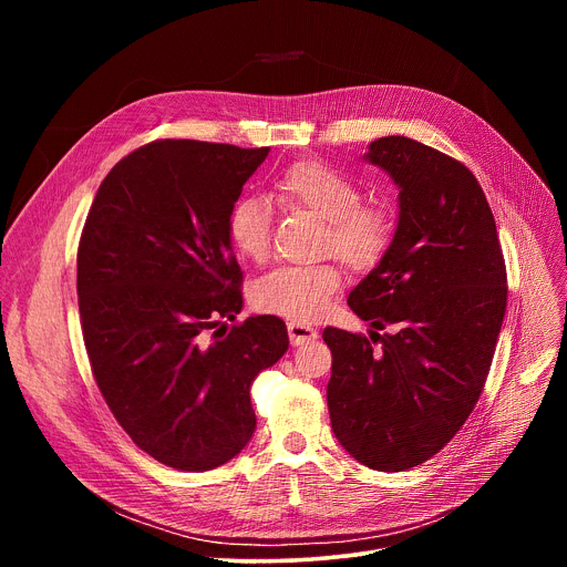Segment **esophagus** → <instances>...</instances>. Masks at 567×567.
Segmentation results:
<instances>
[{
    "mask_svg": "<svg viewBox=\"0 0 567 567\" xmlns=\"http://www.w3.org/2000/svg\"><path fill=\"white\" fill-rule=\"evenodd\" d=\"M287 332H289L291 346H305V343H311L318 337V332L313 328L305 326V322H296V320L287 322Z\"/></svg>",
    "mask_w": 567,
    "mask_h": 567,
    "instance_id": "34e87169",
    "label": "esophagus"
}]
</instances>
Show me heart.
<instances>
[{
    "label": "heart",
    "mask_w": 567,
    "mask_h": 567,
    "mask_svg": "<svg viewBox=\"0 0 567 567\" xmlns=\"http://www.w3.org/2000/svg\"><path fill=\"white\" fill-rule=\"evenodd\" d=\"M280 206L302 208L326 219L322 249L337 254L350 269L368 271L385 256L394 217L381 204L361 202V188L341 171L316 158H300L274 184ZM271 206L260 197L237 199L226 217L230 247L247 260L262 262L271 249ZM339 265H285L254 285V305L296 322L316 320L328 311L341 289Z\"/></svg>",
    "instance_id": "obj_1"
}]
</instances>
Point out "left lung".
Here are the masks:
<instances>
[{
	"mask_svg": "<svg viewBox=\"0 0 567 567\" xmlns=\"http://www.w3.org/2000/svg\"><path fill=\"white\" fill-rule=\"evenodd\" d=\"M365 158L399 186V224L348 305L374 330H396L370 339L322 330L328 406L354 460L406 471L442 451L477 403L507 309V269L489 202L457 158L409 136L372 141Z\"/></svg>",
	"mask_w": 567,
	"mask_h": 567,
	"instance_id": "obj_1",
	"label": "left lung"
}]
</instances>
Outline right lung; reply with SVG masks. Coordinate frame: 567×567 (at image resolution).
<instances>
[{"label":"right lung","instance_id":"1","mask_svg":"<svg viewBox=\"0 0 567 567\" xmlns=\"http://www.w3.org/2000/svg\"><path fill=\"white\" fill-rule=\"evenodd\" d=\"M267 154L141 145L103 179L80 235L78 309L96 385L132 442L179 471H210L247 446L251 383L289 348L278 316L214 329L241 311L226 217Z\"/></svg>","mask_w":567,"mask_h":567}]
</instances>
